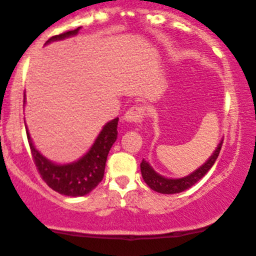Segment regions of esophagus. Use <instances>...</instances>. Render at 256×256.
Returning <instances> with one entry per match:
<instances>
[{"label": "esophagus", "mask_w": 256, "mask_h": 256, "mask_svg": "<svg viewBox=\"0 0 256 256\" xmlns=\"http://www.w3.org/2000/svg\"><path fill=\"white\" fill-rule=\"evenodd\" d=\"M145 116V107L142 106H134L128 110L122 117L124 122H132V124H140L142 122Z\"/></svg>", "instance_id": "34e87169"}]
</instances>
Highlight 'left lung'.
Masks as SVG:
<instances>
[{"label": "left lung", "instance_id": "8db88e82", "mask_svg": "<svg viewBox=\"0 0 256 256\" xmlns=\"http://www.w3.org/2000/svg\"><path fill=\"white\" fill-rule=\"evenodd\" d=\"M222 142H224V139L218 142V145H217L214 152L211 154V156H210L200 168H197L194 172L188 174V176H180V178H166V176L156 173V172L152 169V166L149 164V162L142 159V164H140L142 179H144L145 183H146L152 190H155V192L158 193L174 194V193L183 192V190H188V188H190L192 186H194L196 183H197L200 179L204 178L207 174V172L212 168V166L214 164L216 159L218 158L220 150H221L222 146Z\"/></svg>", "mask_w": 256, "mask_h": 256}]
</instances>
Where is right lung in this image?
<instances>
[{
	"mask_svg": "<svg viewBox=\"0 0 256 256\" xmlns=\"http://www.w3.org/2000/svg\"><path fill=\"white\" fill-rule=\"evenodd\" d=\"M80 28H77L76 30L66 31L64 34L50 38L45 45L76 36ZM25 102L24 101V104ZM117 124L118 117L108 121L83 156H80L78 160L64 164L56 163L45 158L34 145L28 126L25 125L31 154L44 182L56 192L69 197H82L94 190L104 178L107 155L117 139Z\"/></svg>",
	"mask_w": 256,
	"mask_h": 256,
	"instance_id": "1",
	"label": "right lung"
}]
</instances>
